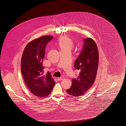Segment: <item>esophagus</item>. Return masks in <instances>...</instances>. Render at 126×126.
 <instances>
[{
  "mask_svg": "<svg viewBox=\"0 0 126 126\" xmlns=\"http://www.w3.org/2000/svg\"><path fill=\"white\" fill-rule=\"evenodd\" d=\"M64 79V77H61V78H57V80L58 81H60V80H63Z\"/></svg>",
  "mask_w": 126,
  "mask_h": 126,
  "instance_id": "1",
  "label": "esophagus"
}]
</instances>
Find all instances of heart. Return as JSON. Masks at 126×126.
<instances>
[{
  "label": "heart",
  "instance_id": "obj_1",
  "mask_svg": "<svg viewBox=\"0 0 126 126\" xmlns=\"http://www.w3.org/2000/svg\"><path fill=\"white\" fill-rule=\"evenodd\" d=\"M57 45L60 51L70 52L74 48L75 42L68 36L63 35L59 39L57 42Z\"/></svg>",
  "mask_w": 126,
  "mask_h": 126
}]
</instances>
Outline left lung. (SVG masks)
Instances as JSON below:
<instances>
[{"mask_svg":"<svg viewBox=\"0 0 126 126\" xmlns=\"http://www.w3.org/2000/svg\"><path fill=\"white\" fill-rule=\"evenodd\" d=\"M83 49L74 63L75 69L79 71L77 78L72 79L71 87L66 90L73 96H82L93 86L97 75L99 64V52L94 41L84 40Z\"/></svg>","mask_w":126,"mask_h":126,"instance_id":"8db88e82","label":"left lung"}]
</instances>
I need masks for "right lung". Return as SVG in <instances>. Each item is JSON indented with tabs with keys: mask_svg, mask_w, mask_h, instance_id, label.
Instances as JSON below:
<instances>
[{
	"mask_svg": "<svg viewBox=\"0 0 126 126\" xmlns=\"http://www.w3.org/2000/svg\"><path fill=\"white\" fill-rule=\"evenodd\" d=\"M52 36L44 35L29 42L22 56L21 70L25 83L30 92L39 98L48 96L55 84L50 73L43 74L42 60L46 44Z\"/></svg>",
	"mask_w": 126,
	"mask_h": 126,
	"instance_id": "add662e5",
	"label": "right lung"
}]
</instances>
